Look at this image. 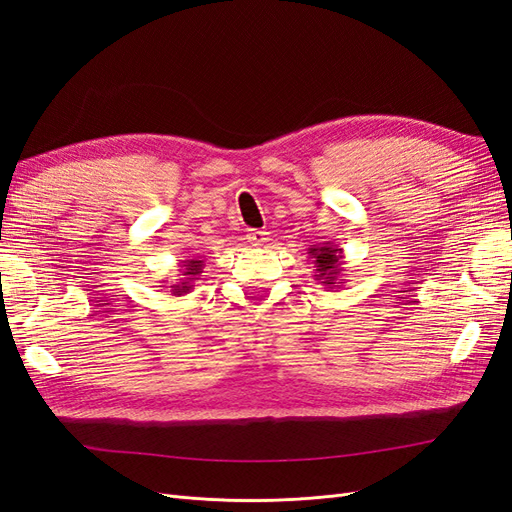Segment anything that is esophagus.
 I'll use <instances>...</instances> for the list:
<instances>
[{"label": "esophagus", "mask_w": 512, "mask_h": 512, "mask_svg": "<svg viewBox=\"0 0 512 512\" xmlns=\"http://www.w3.org/2000/svg\"><path fill=\"white\" fill-rule=\"evenodd\" d=\"M269 232H265V230H247V243H252V245H265L267 241H269Z\"/></svg>", "instance_id": "1"}]
</instances>
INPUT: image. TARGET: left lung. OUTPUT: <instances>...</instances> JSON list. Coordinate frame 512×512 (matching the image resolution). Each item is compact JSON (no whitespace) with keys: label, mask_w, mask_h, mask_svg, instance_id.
Returning a JSON list of instances; mask_svg holds the SVG:
<instances>
[{"label":"left lung","mask_w":512,"mask_h":512,"mask_svg":"<svg viewBox=\"0 0 512 512\" xmlns=\"http://www.w3.org/2000/svg\"><path fill=\"white\" fill-rule=\"evenodd\" d=\"M309 258H314V280L327 288L342 286L344 280V250L333 243L312 245L307 250Z\"/></svg>","instance_id":"8db88e82"}]
</instances>
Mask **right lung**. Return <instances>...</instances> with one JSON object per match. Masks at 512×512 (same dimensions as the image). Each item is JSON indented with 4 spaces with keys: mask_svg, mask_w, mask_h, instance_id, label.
I'll list each match as a JSON object with an SVG mask.
<instances>
[{
    "mask_svg": "<svg viewBox=\"0 0 512 512\" xmlns=\"http://www.w3.org/2000/svg\"><path fill=\"white\" fill-rule=\"evenodd\" d=\"M203 269H205V265L198 256L196 258H185V260H181V269H179L181 280L175 282V284H170V286H168V282H162V284L170 290V294H175V297H183V294H188V292L194 290V282L200 280V273H203Z\"/></svg>",
    "mask_w": 512,
    "mask_h": 512,
    "instance_id": "right-lung-1",
    "label": "right lung"
}]
</instances>
